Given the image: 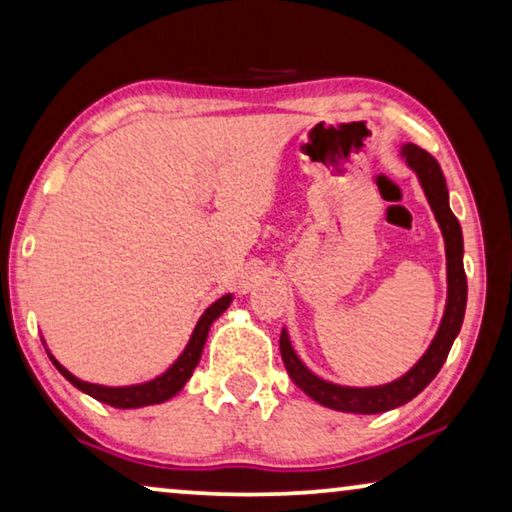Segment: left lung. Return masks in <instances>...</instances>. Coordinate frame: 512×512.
<instances>
[{
	"instance_id": "1",
	"label": "left lung",
	"mask_w": 512,
	"mask_h": 512,
	"mask_svg": "<svg viewBox=\"0 0 512 512\" xmlns=\"http://www.w3.org/2000/svg\"><path fill=\"white\" fill-rule=\"evenodd\" d=\"M401 155L408 167L415 171L417 178H420L422 190L427 194L431 211H434L438 227H441L443 232L445 257H448V304H445L441 327H438L429 350L424 352L420 362H417L406 376L394 380V383L380 387H343L327 383V380H322L315 376V373L308 371L304 362L297 357V352L292 350L287 331L283 329V334H280V355H283L285 369L294 380V385L301 387L308 397L322 403V406L343 410V413H385V410L399 408L410 399H415L417 394L436 378V373L441 371V366L445 359H448V352L464 322L466 292H469L464 273V239L459 220L455 218V213L450 211L448 185H445L441 164H438L427 150L415 146V143L401 146Z\"/></svg>"
}]
</instances>
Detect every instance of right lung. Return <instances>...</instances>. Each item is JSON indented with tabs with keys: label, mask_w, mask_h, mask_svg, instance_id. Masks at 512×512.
<instances>
[{
	"label": "right lung",
	"mask_w": 512,
	"mask_h": 512,
	"mask_svg": "<svg viewBox=\"0 0 512 512\" xmlns=\"http://www.w3.org/2000/svg\"><path fill=\"white\" fill-rule=\"evenodd\" d=\"M232 304V294H225V297H220L215 304H211L201 315L197 327H194L192 336H190V343L185 345L183 355L176 359L174 364L169 366L167 371L162 373V376H157L155 380H150V383H141V385H129V387H104V385H92V383H85V380H78L76 376H71V373L64 369V366L57 362L55 357H50V362L55 364V369L62 373L64 378L69 380L71 385L78 387V390L90 394L92 399L102 401V403H109L113 408H141V406H153V403H162L174 397L183 390V385L190 380L194 366L199 364L201 359V350H204V343H206V336H208V329L215 320L220 318L222 313L227 311V306Z\"/></svg>",
	"instance_id": "add662e5"
}]
</instances>
